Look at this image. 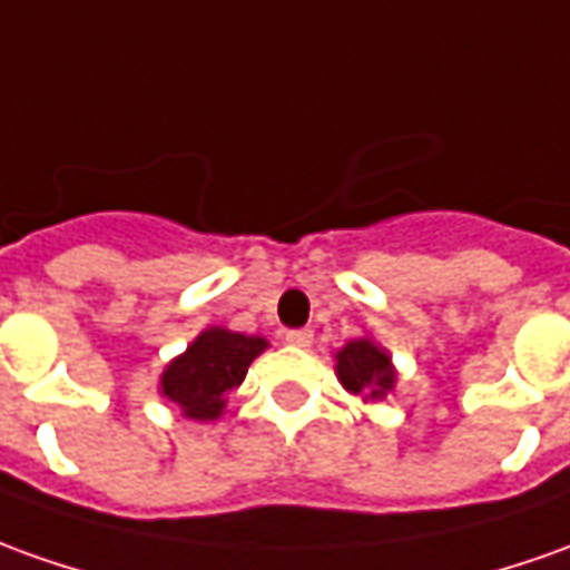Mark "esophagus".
Segmentation results:
<instances>
[{"label":"esophagus","instance_id":"obj_1","mask_svg":"<svg viewBox=\"0 0 570 570\" xmlns=\"http://www.w3.org/2000/svg\"><path fill=\"white\" fill-rule=\"evenodd\" d=\"M285 341L294 344V347H309L313 344V332L309 328H292V332H285Z\"/></svg>","mask_w":570,"mask_h":570}]
</instances>
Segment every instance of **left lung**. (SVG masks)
Returning a JSON list of instances; mask_svg holds the SVG:
<instances>
[{
  "label": "left lung",
  "mask_w": 570,
  "mask_h": 570,
  "mask_svg": "<svg viewBox=\"0 0 570 570\" xmlns=\"http://www.w3.org/2000/svg\"><path fill=\"white\" fill-rule=\"evenodd\" d=\"M337 379L351 394L366 391L368 400H379L394 387V368L387 353L360 337L351 341L344 351H337Z\"/></svg>",
  "instance_id": "8db88e82"
}]
</instances>
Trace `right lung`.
Listing matches in <instances>:
<instances>
[{"label":"right lung","instance_id":"1","mask_svg":"<svg viewBox=\"0 0 570 570\" xmlns=\"http://www.w3.org/2000/svg\"><path fill=\"white\" fill-rule=\"evenodd\" d=\"M263 347H266L263 337L207 328L179 360L167 366L160 379V391L188 419L198 422L217 419L226 406L229 391L245 382L247 366Z\"/></svg>","mask_w":570,"mask_h":570}]
</instances>
